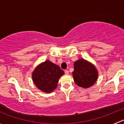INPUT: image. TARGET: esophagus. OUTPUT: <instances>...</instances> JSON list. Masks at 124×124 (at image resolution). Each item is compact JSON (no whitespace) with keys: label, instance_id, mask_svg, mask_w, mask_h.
Listing matches in <instances>:
<instances>
[{"label":"esophagus","instance_id":"34e87169","mask_svg":"<svg viewBox=\"0 0 124 124\" xmlns=\"http://www.w3.org/2000/svg\"><path fill=\"white\" fill-rule=\"evenodd\" d=\"M65 74H69V72H68V70H65Z\"/></svg>","mask_w":124,"mask_h":124}]
</instances>
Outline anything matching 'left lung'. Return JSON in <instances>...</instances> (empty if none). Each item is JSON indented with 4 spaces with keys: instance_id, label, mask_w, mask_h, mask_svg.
I'll list each match as a JSON object with an SVG mask.
<instances>
[{
    "instance_id": "1",
    "label": "left lung",
    "mask_w": 124,
    "mask_h": 124,
    "mask_svg": "<svg viewBox=\"0 0 124 124\" xmlns=\"http://www.w3.org/2000/svg\"><path fill=\"white\" fill-rule=\"evenodd\" d=\"M72 74L76 84L86 89L93 86L98 77V70L95 66L83 58L74 63V71Z\"/></svg>"
}]
</instances>
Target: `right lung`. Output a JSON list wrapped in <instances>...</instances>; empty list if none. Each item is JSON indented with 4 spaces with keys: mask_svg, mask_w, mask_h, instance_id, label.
I'll return each instance as SVG.
<instances>
[{
    "mask_svg": "<svg viewBox=\"0 0 124 124\" xmlns=\"http://www.w3.org/2000/svg\"><path fill=\"white\" fill-rule=\"evenodd\" d=\"M64 71L57 65L47 60L36 67L32 73L35 86L42 92L51 93L57 87L60 77Z\"/></svg>",
    "mask_w": 124,
    "mask_h": 124,
    "instance_id": "add662e5",
    "label": "right lung"
}]
</instances>
